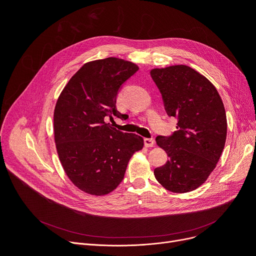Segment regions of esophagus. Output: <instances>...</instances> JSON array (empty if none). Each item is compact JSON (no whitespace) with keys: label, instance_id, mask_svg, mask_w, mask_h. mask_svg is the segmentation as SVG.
Instances as JSON below:
<instances>
[{"label":"esophagus","instance_id":"34e87169","mask_svg":"<svg viewBox=\"0 0 256 256\" xmlns=\"http://www.w3.org/2000/svg\"><path fill=\"white\" fill-rule=\"evenodd\" d=\"M144 145H145V147H152L154 145V140L152 138H145Z\"/></svg>","mask_w":256,"mask_h":256}]
</instances>
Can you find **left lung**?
<instances>
[{"mask_svg": "<svg viewBox=\"0 0 256 256\" xmlns=\"http://www.w3.org/2000/svg\"><path fill=\"white\" fill-rule=\"evenodd\" d=\"M150 76L167 114L178 119V130L156 138L169 160L154 169V176L170 192H191L206 182L224 150L227 120L223 102L216 87L190 66L154 68Z\"/></svg>", "mask_w": 256, "mask_h": 256, "instance_id": "8db88e82", "label": "left lung"}]
</instances>
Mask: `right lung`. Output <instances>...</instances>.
I'll return each mask as SVG.
<instances>
[{
  "label": "right lung",
  "mask_w": 256,
  "mask_h": 256,
  "mask_svg": "<svg viewBox=\"0 0 256 256\" xmlns=\"http://www.w3.org/2000/svg\"><path fill=\"white\" fill-rule=\"evenodd\" d=\"M139 70L135 63L109 57L85 63L72 76L54 111L57 154L72 182L90 195L111 193L122 182L143 138L104 121L124 118L116 109L119 88Z\"/></svg>",
  "instance_id": "right-lung-1"
}]
</instances>
